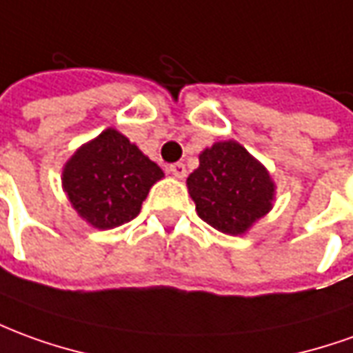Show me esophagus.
<instances>
[{"label": "esophagus", "instance_id": "obj_1", "mask_svg": "<svg viewBox=\"0 0 353 353\" xmlns=\"http://www.w3.org/2000/svg\"><path fill=\"white\" fill-rule=\"evenodd\" d=\"M168 170H170V174H172L174 177H177V179H183V177L187 176V170H185L183 162H176V164H172Z\"/></svg>", "mask_w": 353, "mask_h": 353}]
</instances>
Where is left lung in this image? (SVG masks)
<instances>
[{
  "mask_svg": "<svg viewBox=\"0 0 353 353\" xmlns=\"http://www.w3.org/2000/svg\"><path fill=\"white\" fill-rule=\"evenodd\" d=\"M199 218L225 235H246L268 216L277 185L270 170L241 143L216 141L199 154V168L187 177Z\"/></svg>",
  "mask_w": 353,
  "mask_h": 353,
  "instance_id": "8db88e82",
  "label": "left lung"
}]
</instances>
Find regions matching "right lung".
Masks as SVG:
<instances>
[{
	"label": "right lung",
	"mask_w": 353,
	"mask_h": 353,
	"mask_svg": "<svg viewBox=\"0 0 353 353\" xmlns=\"http://www.w3.org/2000/svg\"><path fill=\"white\" fill-rule=\"evenodd\" d=\"M164 177L157 162L117 128L78 147L63 166V191L76 214L95 229H114L141 212L151 187Z\"/></svg>",
	"instance_id": "obj_1"
}]
</instances>
